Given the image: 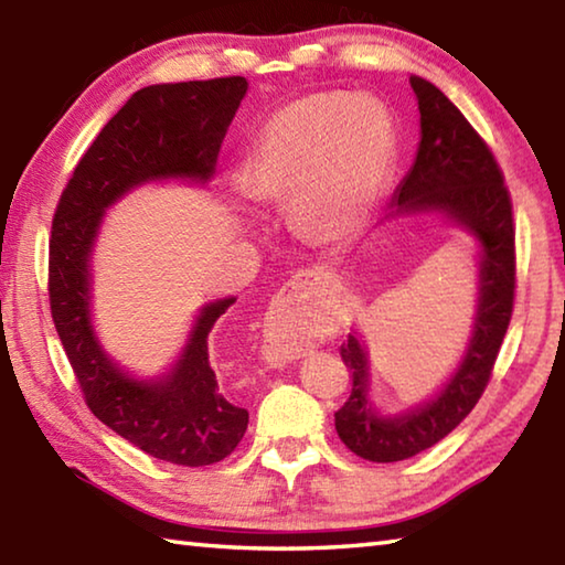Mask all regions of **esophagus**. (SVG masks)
<instances>
[{
	"label": "esophagus",
	"instance_id": "obj_1",
	"mask_svg": "<svg viewBox=\"0 0 565 565\" xmlns=\"http://www.w3.org/2000/svg\"><path fill=\"white\" fill-rule=\"evenodd\" d=\"M321 284H327V274H321V271H299L289 284L284 286V291L279 296V303H276V306H279V309L284 311V306H291L296 299H299L301 294H309V291H313ZM271 347H274L276 353H279V356H294V353H299V349H296L294 343L281 339V333H279V337L271 339Z\"/></svg>",
	"mask_w": 565,
	"mask_h": 565
}]
</instances>
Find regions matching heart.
I'll use <instances>...</instances> for the list:
<instances>
[{"label":"heart","instance_id":"obj_1","mask_svg":"<svg viewBox=\"0 0 565 565\" xmlns=\"http://www.w3.org/2000/svg\"><path fill=\"white\" fill-rule=\"evenodd\" d=\"M396 157V124L384 104L309 94L264 124L238 186L254 204H289L294 228L309 242L339 244L381 202Z\"/></svg>","mask_w":565,"mask_h":565}]
</instances>
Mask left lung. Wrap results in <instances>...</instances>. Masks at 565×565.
Segmentation results:
<instances>
[{"label": "left lung", "instance_id": "obj_1", "mask_svg": "<svg viewBox=\"0 0 565 565\" xmlns=\"http://www.w3.org/2000/svg\"><path fill=\"white\" fill-rule=\"evenodd\" d=\"M418 99L420 139L408 174L396 186L384 224L441 218L461 228L476 246V303L471 333L456 369L441 388L418 404L388 414L371 398V356L353 329L341 347L351 371V396L333 418L353 454L374 463H394L441 441L471 414L491 379L509 329L515 289L513 214L509 189L489 147L456 104L424 76L411 74Z\"/></svg>", "mask_w": 565, "mask_h": 565}]
</instances>
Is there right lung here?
<instances>
[{
    "label": "right lung",
    "mask_w": 565,
    "mask_h": 565,
    "mask_svg": "<svg viewBox=\"0 0 565 565\" xmlns=\"http://www.w3.org/2000/svg\"><path fill=\"white\" fill-rule=\"evenodd\" d=\"M246 92L244 76L134 92L79 159L52 222V319L87 406L114 434L177 466L222 461L246 434L248 411L222 394L209 363V333L236 296L199 306L171 366L137 376L104 349L94 327V252L107 209L131 191L164 181L206 186L214 179Z\"/></svg>",
    "instance_id": "1"
}]
</instances>
